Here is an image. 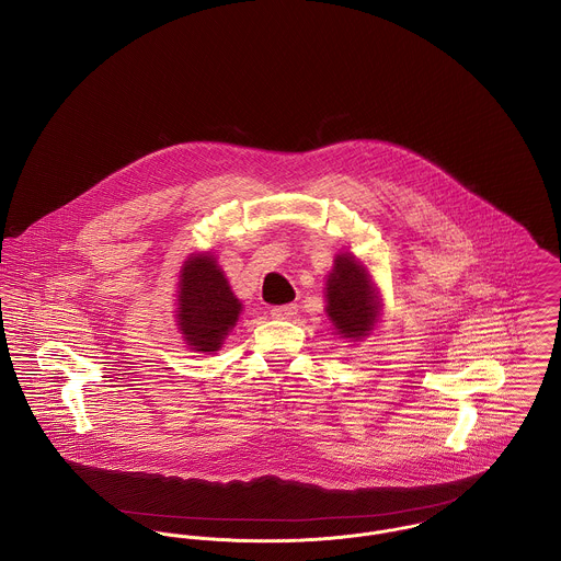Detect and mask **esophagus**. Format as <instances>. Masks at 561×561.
Returning <instances> with one entry per match:
<instances>
[{"label":"esophagus","instance_id":"34e87169","mask_svg":"<svg viewBox=\"0 0 561 561\" xmlns=\"http://www.w3.org/2000/svg\"><path fill=\"white\" fill-rule=\"evenodd\" d=\"M298 313V307L296 305H283V307H272L270 316L276 318V320H289Z\"/></svg>","mask_w":561,"mask_h":561}]
</instances>
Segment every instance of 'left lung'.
<instances>
[{"label": "left lung", "mask_w": 561, "mask_h": 561, "mask_svg": "<svg viewBox=\"0 0 561 561\" xmlns=\"http://www.w3.org/2000/svg\"><path fill=\"white\" fill-rule=\"evenodd\" d=\"M325 313L345 339H363L380 318V296L354 254L341 252L325 280Z\"/></svg>", "instance_id": "1"}]
</instances>
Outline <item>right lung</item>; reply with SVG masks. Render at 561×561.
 Returning <instances> with one entry per match:
<instances>
[{
    "mask_svg": "<svg viewBox=\"0 0 561 561\" xmlns=\"http://www.w3.org/2000/svg\"><path fill=\"white\" fill-rule=\"evenodd\" d=\"M176 305L179 330L194 352H218L240 320L241 302L211 254L185 261Z\"/></svg>",
    "mask_w": 561,
    "mask_h": 561,
    "instance_id": "add662e5",
    "label": "right lung"
}]
</instances>
